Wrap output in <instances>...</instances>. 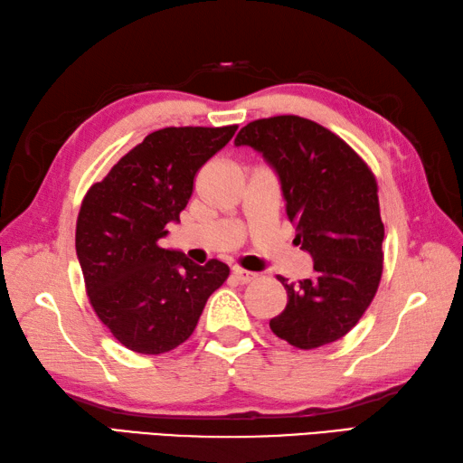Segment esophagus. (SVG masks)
<instances>
[{
	"label": "esophagus",
	"instance_id": "esophagus-1",
	"mask_svg": "<svg viewBox=\"0 0 463 463\" xmlns=\"http://www.w3.org/2000/svg\"><path fill=\"white\" fill-rule=\"evenodd\" d=\"M232 273H233V278L240 281V284H250V281H253V279L258 278V273L248 271V269H241V268H233Z\"/></svg>",
	"mask_w": 463,
	"mask_h": 463
}]
</instances>
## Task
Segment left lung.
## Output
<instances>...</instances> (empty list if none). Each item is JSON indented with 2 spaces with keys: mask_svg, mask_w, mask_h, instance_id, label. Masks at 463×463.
<instances>
[{
  "mask_svg": "<svg viewBox=\"0 0 463 463\" xmlns=\"http://www.w3.org/2000/svg\"><path fill=\"white\" fill-rule=\"evenodd\" d=\"M235 146H250L278 174L296 241L314 273L288 284V306L271 332L299 350L332 344L360 322L380 286L383 223L375 177L364 159L324 126L299 116L256 119Z\"/></svg>",
  "mask_w": 463,
  "mask_h": 463,
  "instance_id": "obj_1",
  "label": "left lung"
}]
</instances>
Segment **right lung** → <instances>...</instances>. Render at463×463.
Wrapping results in <instances>:
<instances>
[{
	"label": "right lung",
	"mask_w": 463,
	"mask_h": 463,
	"mask_svg": "<svg viewBox=\"0 0 463 463\" xmlns=\"http://www.w3.org/2000/svg\"><path fill=\"white\" fill-rule=\"evenodd\" d=\"M238 126L164 128L149 134L83 197L75 251L91 307L137 354H165L194 334L205 301L230 276L218 260L197 266L159 248L194 177Z\"/></svg>",
	"instance_id": "right-lung-1"
}]
</instances>
